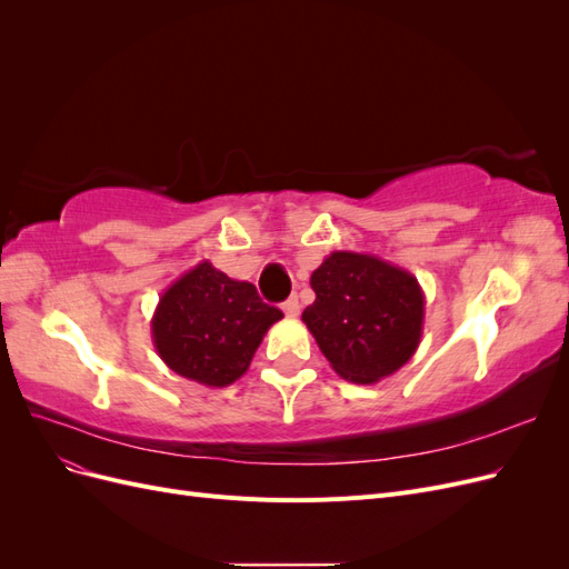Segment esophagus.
Listing matches in <instances>:
<instances>
[{
	"instance_id": "1",
	"label": "esophagus",
	"mask_w": 569,
	"mask_h": 569,
	"mask_svg": "<svg viewBox=\"0 0 569 569\" xmlns=\"http://www.w3.org/2000/svg\"><path fill=\"white\" fill-rule=\"evenodd\" d=\"M299 299L297 297H289L284 303H282V311L287 318H297L299 316Z\"/></svg>"
}]
</instances>
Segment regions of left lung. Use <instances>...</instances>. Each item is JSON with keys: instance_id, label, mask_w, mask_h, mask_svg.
Returning a JSON list of instances; mask_svg holds the SVG:
<instances>
[{"instance_id": "left-lung-1", "label": "left lung", "mask_w": 569, "mask_h": 569, "mask_svg": "<svg viewBox=\"0 0 569 569\" xmlns=\"http://www.w3.org/2000/svg\"><path fill=\"white\" fill-rule=\"evenodd\" d=\"M311 287L316 301L301 320L347 382H380L418 351L425 291L412 272L372 253L332 251Z\"/></svg>"}]
</instances>
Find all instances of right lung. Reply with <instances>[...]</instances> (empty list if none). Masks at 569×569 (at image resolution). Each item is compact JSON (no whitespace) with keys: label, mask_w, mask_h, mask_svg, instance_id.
<instances>
[{"label":"right lung","mask_w":569,"mask_h":569,"mask_svg":"<svg viewBox=\"0 0 569 569\" xmlns=\"http://www.w3.org/2000/svg\"><path fill=\"white\" fill-rule=\"evenodd\" d=\"M282 318L251 282L232 280L211 261H201L161 295L151 339L170 370L220 389L249 370L266 332Z\"/></svg>","instance_id":"right-lung-1"}]
</instances>
